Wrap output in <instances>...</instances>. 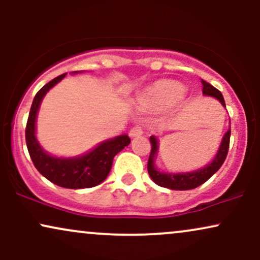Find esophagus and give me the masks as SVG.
<instances>
[{"mask_svg": "<svg viewBox=\"0 0 260 260\" xmlns=\"http://www.w3.org/2000/svg\"><path fill=\"white\" fill-rule=\"evenodd\" d=\"M142 134H143V131H142V128L138 127V126L133 127L132 129L129 131V136L132 137V138H134V137H139V136H142Z\"/></svg>", "mask_w": 260, "mask_h": 260, "instance_id": "1", "label": "esophagus"}]
</instances>
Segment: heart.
Wrapping results in <instances>:
<instances>
[{
  "label": "heart",
  "mask_w": 260,
  "mask_h": 260,
  "mask_svg": "<svg viewBox=\"0 0 260 260\" xmlns=\"http://www.w3.org/2000/svg\"><path fill=\"white\" fill-rule=\"evenodd\" d=\"M186 89L177 82L162 80L140 96L143 105L154 109H170L183 99Z\"/></svg>",
  "instance_id": "heart-1"
}]
</instances>
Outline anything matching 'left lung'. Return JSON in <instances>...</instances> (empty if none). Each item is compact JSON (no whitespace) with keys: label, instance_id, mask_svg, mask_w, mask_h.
<instances>
[{"label":"left lung","instance_id":"left-lung-1","mask_svg":"<svg viewBox=\"0 0 260 260\" xmlns=\"http://www.w3.org/2000/svg\"><path fill=\"white\" fill-rule=\"evenodd\" d=\"M202 85L203 94L216 98V99L222 104V106L226 107L222 94L217 90L216 88H214L213 85L209 84L208 82H205V80L203 79ZM230 136H231V128H229L228 132L225 133L221 144H220L219 150H217L216 153V156L214 157V160L211 161L209 165H207L203 169L197 170V171L183 172V174H166V172H161L155 168V156H156L157 154V139L155 138L154 136H151V150L148 160V172L149 175H150L151 180H153L157 186L175 190H187L199 187L201 184L204 183V182H207L211 176L215 174L217 170L221 168V165L223 164V161H225L229 153Z\"/></svg>","mask_w":260,"mask_h":260}]
</instances>
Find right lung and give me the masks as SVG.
I'll list each match as a JSON object with an SVG mask.
<instances>
[{
  "label": "right lung",
  "instance_id": "1",
  "mask_svg": "<svg viewBox=\"0 0 260 260\" xmlns=\"http://www.w3.org/2000/svg\"><path fill=\"white\" fill-rule=\"evenodd\" d=\"M77 73V72H74ZM64 74L45 84L35 95L25 128V142L32 164L37 170L52 183L63 188H91L98 186L109 175L115 155L131 143L127 134L100 143L96 148L78 157H56L43 150L35 137L37 113L45 94L61 82Z\"/></svg>",
  "mask_w": 260,
  "mask_h": 260
}]
</instances>
